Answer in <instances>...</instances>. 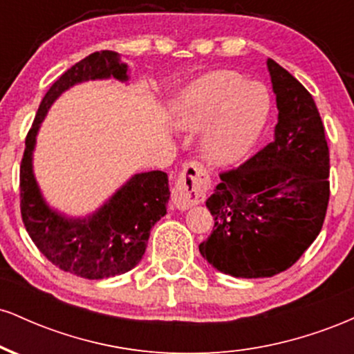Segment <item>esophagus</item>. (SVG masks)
<instances>
[{
  "instance_id": "1",
  "label": "esophagus",
  "mask_w": 354,
  "mask_h": 354,
  "mask_svg": "<svg viewBox=\"0 0 354 354\" xmlns=\"http://www.w3.org/2000/svg\"><path fill=\"white\" fill-rule=\"evenodd\" d=\"M211 188L209 174L198 163H188L183 168L171 191L173 205L178 209H189L191 206L205 201Z\"/></svg>"
}]
</instances>
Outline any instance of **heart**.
<instances>
[{
  "label": "heart",
  "instance_id": "heart-1",
  "mask_svg": "<svg viewBox=\"0 0 354 354\" xmlns=\"http://www.w3.org/2000/svg\"><path fill=\"white\" fill-rule=\"evenodd\" d=\"M270 96L259 83L228 70L208 73L180 93L171 108L173 124L188 133L206 128L203 160L213 168L241 163L263 133Z\"/></svg>",
  "mask_w": 354,
  "mask_h": 354
}]
</instances>
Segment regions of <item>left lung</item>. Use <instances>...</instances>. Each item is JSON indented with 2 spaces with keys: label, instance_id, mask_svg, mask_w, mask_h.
I'll list each match as a JSON object with an SVG mask.
<instances>
[{
  "label": "left lung",
  "instance_id": "1",
  "mask_svg": "<svg viewBox=\"0 0 354 354\" xmlns=\"http://www.w3.org/2000/svg\"><path fill=\"white\" fill-rule=\"evenodd\" d=\"M278 106L273 140L219 174L206 200L214 228L203 258L234 278H270L293 266L323 228L330 201V149L308 89L268 58Z\"/></svg>",
  "mask_w": 354,
  "mask_h": 354
}]
</instances>
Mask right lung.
Wrapping results in <instances>:
<instances>
[{"label": "right lung", "mask_w": 354, "mask_h": 354, "mask_svg": "<svg viewBox=\"0 0 354 354\" xmlns=\"http://www.w3.org/2000/svg\"><path fill=\"white\" fill-rule=\"evenodd\" d=\"M128 81V66L115 51H96L64 71L48 89L19 168L21 218L30 238L59 270L86 279H103L133 270L143 258L149 231L166 214L168 174L138 173L126 181L98 211L86 218H68L44 201L33 174L36 135L48 109L63 91L88 80Z\"/></svg>", "instance_id": "right-lung-1"}]
</instances>
